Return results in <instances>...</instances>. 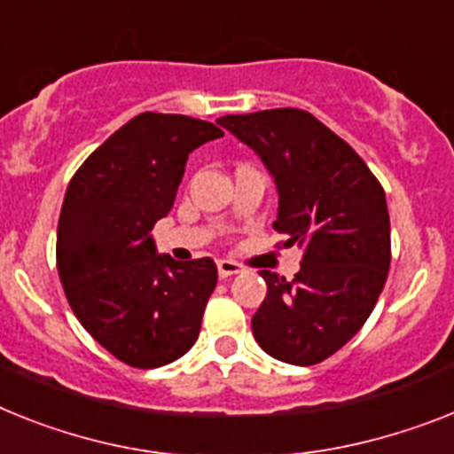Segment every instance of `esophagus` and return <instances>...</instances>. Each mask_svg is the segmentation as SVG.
Here are the masks:
<instances>
[{
    "mask_svg": "<svg viewBox=\"0 0 454 454\" xmlns=\"http://www.w3.org/2000/svg\"><path fill=\"white\" fill-rule=\"evenodd\" d=\"M216 270H219L221 279H228V277H233V274L242 272V268H239L238 262L228 261V258H221V261H216Z\"/></svg>",
    "mask_w": 454,
    "mask_h": 454,
    "instance_id": "34e87169",
    "label": "esophagus"
}]
</instances>
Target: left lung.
I'll list each match as a JSON object with an SVG mask.
<instances>
[{
  "label": "left lung",
  "instance_id": "obj_1",
  "mask_svg": "<svg viewBox=\"0 0 454 454\" xmlns=\"http://www.w3.org/2000/svg\"><path fill=\"white\" fill-rule=\"evenodd\" d=\"M261 156L279 192L274 231L304 251L286 281L261 270L268 295L251 330L281 363H323L364 325L390 270L386 192L357 152L298 108L219 117Z\"/></svg>",
  "mask_w": 454,
  "mask_h": 454
}]
</instances>
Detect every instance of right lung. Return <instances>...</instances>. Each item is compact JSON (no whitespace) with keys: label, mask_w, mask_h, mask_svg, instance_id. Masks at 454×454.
Wrapping results in <instances>:
<instances>
[{"label":"right lung","mask_w":454,"mask_h":454,"mask_svg":"<svg viewBox=\"0 0 454 454\" xmlns=\"http://www.w3.org/2000/svg\"><path fill=\"white\" fill-rule=\"evenodd\" d=\"M223 131L186 115L143 113L71 177L57 226V270L75 318L129 367L173 363L196 344L216 286L212 258L156 254L186 159Z\"/></svg>","instance_id":"obj_1"}]
</instances>
